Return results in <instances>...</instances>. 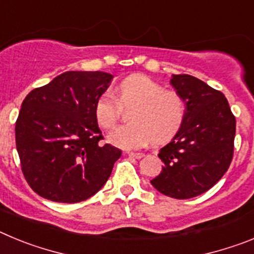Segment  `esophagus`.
<instances>
[{"instance_id":"esophagus-1","label":"esophagus","mask_w":254,"mask_h":254,"mask_svg":"<svg viewBox=\"0 0 254 254\" xmlns=\"http://www.w3.org/2000/svg\"><path fill=\"white\" fill-rule=\"evenodd\" d=\"M127 155L128 156H131V158H134V159H141L143 158V154L142 152H127Z\"/></svg>"}]
</instances>
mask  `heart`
Wrapping results in <instances>:
<instances>
[{
  "mask_svg": "<svg viewBox=\"0 0 254 254\" xmlns=\"http://www.w3.org/2000/svg\"><path fill=\"white\" fill-rule=\"evenodd\" d=\"M117 99L109 90L95 102V120L103 128H109L120 117L121 106L133 108L128 125L118 126L108 133V141L125 150L140 149L154 138L165 141L178 132L186 117V102L177 91L165 87L145 75L125 78L117 87Z\"/></svg>",
  "mask_w": 254,
  "mask_h": 254,
  "instance_id": "1",
  "label": "heart"
}]
</instances>
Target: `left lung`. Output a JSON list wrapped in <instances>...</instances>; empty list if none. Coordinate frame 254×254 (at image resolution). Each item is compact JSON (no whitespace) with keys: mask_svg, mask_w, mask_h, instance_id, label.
Segmentation results:
<instances>
[{"mask_svg":"<svg viewBox=\"0 0 254 254\" xmlns=\"http://www.w3.org/2000/svg\"><path fill=\"white\" fill-rule=\"evenodd\" d=\"M186 102L183 125L161 147V173L151 181L168 197L187 199L205 193L228 170L234 151L235 117L224 94L190 75H172Z\"/></svg>","mask_w":254,"mask_h":254,"instance_id":"obj_1","label":"left lung"}]
</instances>
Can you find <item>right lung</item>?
<instances>
[{"mask_svg": "<svg viewBox=\"0 0 254 254\" xmlns=\"http://www.w3.org/2000/svg\"><path fill=\"white\" fill-rule=\"evenodd\" d=\"M113 75L67 71L37 87L21 104L15 127L21 170L35 193L55 202L85 201L105 185L122 151L99 145L96 99Z\"/></svg>", "mask_w": 254, "mask_h": 254, "instance_id": "1", "label": "right lung"}]
</instances>
